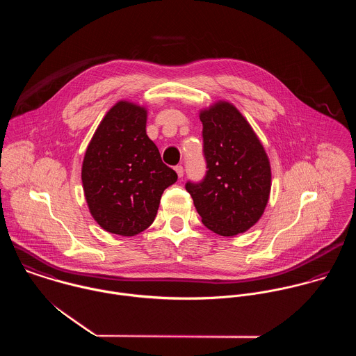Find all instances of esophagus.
I'll return each instance as SVG.
<instances>
[{"label":"esophagus","mask_w":356,"mask_h":356,"mask_svg":"<svg viewBox=\"0 0 356 356\" xmlns=\"http://www.w3.org/2000/svg\"><path fill=\"white\" fill-rule=\"evenodd\" d=\"M175 171H177V174H178L179 178L184 177V167H182V165H177V167H175Z\"/></svg>","instance_id":"34e87169"}]
</instances>
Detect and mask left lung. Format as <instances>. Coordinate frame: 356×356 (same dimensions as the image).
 <instances>
[{
  "instance_id": "8db88e82",
  "label": "left lung",
  "mask_w": 356,
  "mask_h": 356,
  "mask_svg": "<svg viewBox=\"0 0 356 356\" xmlns=\"http://www.w3.org/2000/svg\"><path fill=\"white\" fill-rule=\"evenodd\" d=\"M207 174L186 182L204 226L233 237L260 219L271 189L267 153L248 120L230 102H218L200 112Z\"/></svg>"
}]
</instances>
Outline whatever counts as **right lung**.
<instances>
[{
	"instance_id": "obj_1",
	"label": "right lung",
	"mask_w": 356,
	"mask_h": 356,
	"mask_svg": "<svg viewBox=\"0 0 356 356\" xmlns=\"http://www.w3.org/2000/svg\"><path fill=\"white\" fill-rule=\"evenodd\" d=\"M147 109L116 102L99 124L82 163L89 211L104 230L124 237L148 229L177 172L147 136Z\"/></svg>"
}]
</instances>
